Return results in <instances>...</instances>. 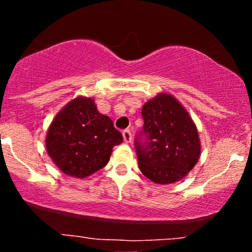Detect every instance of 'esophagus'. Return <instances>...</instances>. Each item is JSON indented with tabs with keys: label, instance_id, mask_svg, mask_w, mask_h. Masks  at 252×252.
<instances>
[{
	"label": "esophagus",
	"instance_id": "1",
	"mask_svg": "<svg viewBox=\"0 0 252 252\" xmlns=\"http://www.w3.org/2000/svg\"><path fill=\"white\" fill-rule=\"evenodd\" d=\"M123 140L126 143L131 142V132H130L129 129L123 130Z\"/></svg>",
	"mask_w": 252,
	"mask_h": 252
}]
</instances>
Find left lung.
<instances>
[{"label": "left lung", "mask_w": 252, "mask_h": 252, "mask_svg": "<svg viewBox=\"0 0 252 252\" xmlns=\"http://www.w3.org/2000/svg\"><path fill=\"white\" fill-rule=\"evenodd\" d=\"M142 116L143 130L135 141L142 174L161 185L184 179L198 162L201 152L192 117L168 94H158L148 100L142 108Z\"/></svg>", "instance_id": "1"}]
</instances>
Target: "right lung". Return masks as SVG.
Wrapping results in <instances>:
<instances>
[{"instance_id":"right-lung-1","label":"right lung","mask_w":252,"mask_h":252,"mask_svg":"<svg viewBox=\"0 0 252 252\" xmlns=\"http://www.w3.org/2000/svg\"><path fill=\"white\" fill-rule=\"evenodd\" d=\"M123 142L111 118L97 110L91 97H77L52 121L46 150L56 166L73 178H86L109 162L112 148Z\"/></svg>"}]
</instances>
